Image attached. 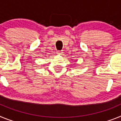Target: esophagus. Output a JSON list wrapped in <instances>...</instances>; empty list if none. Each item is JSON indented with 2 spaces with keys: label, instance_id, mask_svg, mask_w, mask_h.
Instances as JSON below:
<instances>
[{
  "label": "esophagus",
  "instance_id": "obj_1",
  "mask_svg": "<svg viewBox=\"0 0 121 121\" xmlns=\"http://www.w3.org/2000/svg\"><path fill=\"white\" fill-rule=\"evenodd\" d=\"M57 54L58 55H62V54H63V52H61V51H58Z\"/></svg>",
  "mask_w": 121,
  "mask_h": 121
}]
</instances>
